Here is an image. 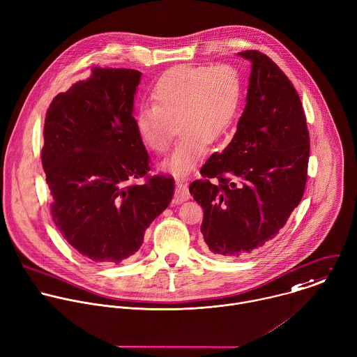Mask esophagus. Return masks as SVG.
I'll use <instances>...</instances> for the list:
<instances>
[{
    "label": "esophagus",
    "mask_w": 357,
    "mask_h": 357,
    "mask_svg": "<svg viewBox=\"0 0 357 357\" xmlns=\"http://www.w3.org/2000/svg\"><path fill=\"white\" fill-rule=\"evenodd\" d=\"M190 199V192L186 183L178 181L176 188H175V195H174V202L175 203H183Z\"/></svg>",
    "instance_id": "obj_1"
}]
</instances>
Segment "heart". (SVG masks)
<instances>
[{
	"instance_id": "1",
	"label": "heart",
	"mask_w": 357,
	"mask_h": 357,
	"mask_svg": "<svg viewBox=\"0 0 357 357\" xmlns=\"http://www.w3.org/2000/svg\"><path fill=\"white\" fill-rule=\"evenodd\" d=\"M242 93V77L229 65L175 66L155 82L154 104L136 112L137 136L150 151L164 154L172 144L178 123L182 135L165 168L188 174L206 154L208 143L227 133L238 115Z\"/></svg>"
}]
</instances>
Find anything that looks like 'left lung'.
<instances>
[{
  "label": "left lung",
  "mask_w": 357,
  "mask_h": 357,
  "mask_svg": "<svg viewBox=\"0 0 357 357\" xmlns=\"http://www.w3.org/2000/svg\"><path fill=\"white\" fill-rule=\"evenodd\" d=\"M238 54L252 62L238 130L189 186L204 211V242L227 259L261 249L284 228L303 197L310 154L306 115L292 82L266 54Z\"/></svg>",
  "instance_id": "obj_1"
}]
</instances>
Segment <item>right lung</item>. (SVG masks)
Masks as SVG:
<instances>
[{
	"label": "right lung",
	"mask_w": 357,
	"mask_h": 357,
	"mask_svg": "<svg viewBox=\"0 0 357 357\" xmlns=\"http://www.w3.org/2000/svg\"><path fill=\"white\" fill-rule=\"evenodd\" d=\"M140 76L96 66L89 79L56 94L45 114L41 162L52 221L96 263L118 264L135 255L175 189L171 176L147 175L150 157L132 115ZM139 177L142 185L130 183Z\"/></svg>",
	"instance_id": "add662e5"
}]
</instances>
